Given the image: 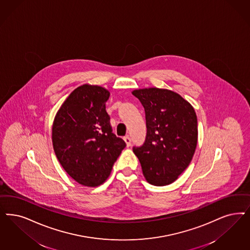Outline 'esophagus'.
Returning <instances> with one entry per match:
<instances>
[{"label": "esophagus", "instance_id": "34e87169", "mask_svg": "<svg viewBox=\"0 0 250 250\" xmlns=\"http://www.w3.org/2000/svg\"><path fill=\"white\" fill-rule=\"evenodd\" d=\"M124 140L125 141L127 146H129L130 145H131V138H130L129 136H125V137L124 138Z\"/></svg>", "mask_w": 250, "mask_h": 250}]
</instances>
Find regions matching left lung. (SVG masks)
Here are the masks:
<instances>
[{
	"mask_svg": "<svg viewBox=\"0 0 250 250\" xmlns=\"http://www.w3.org/2000/svg\"><path fill=\"white\" fill-rule=\"evenodd\" d=\"M145 110L146 135L141 146H133L142 172L151 185L172 184L193 158L198 142L194 108L180 95L157 87L132 92Z\"/></svg>",
	"mask_w": 250,
	"mask_h": 250,
	"instance_id": "left-lung-1",
	"label": "left lung"
}]
</instances>
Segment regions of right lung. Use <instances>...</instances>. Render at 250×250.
<instances>
[{
  "label": "right lung",
  "mask_w": 250,
  "mask_h": 250,
  "mask_svg": "<svg viewBox=\"0 0 250 250\" xmlns=\"http://www.w3.org/2000/svg\"><path fill=\"white\" fill-rule=\"evenodd\" d=\"M109 97L102 86H79L61 106L52 125V145L61 165L86 187H97L109 177L126 146L112 133L105 107Z\"/></svg>",
  "instance_id": "add662e5"
}]
</instances>
